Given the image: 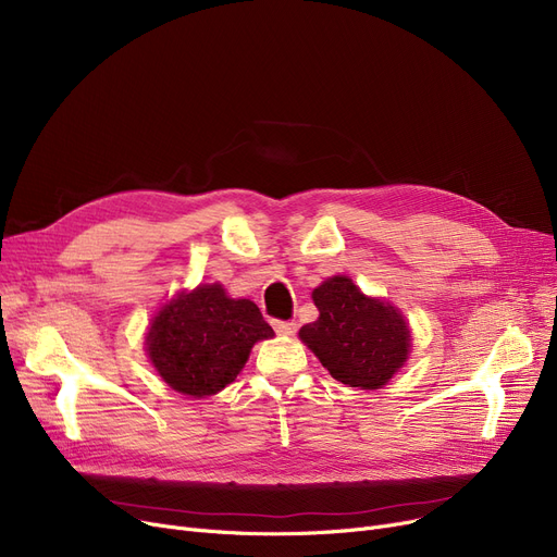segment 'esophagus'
I'll return each instance as SVG.
<instances>
[{"mask_svg": "<svg viewBox=\"0 0 557 557\" xmlns=\"http://www.w3.org/2000/svg\"><path fill=\"white\" fill-rule=\"evenodd\" d=\"M273 327H275V332L282 334V336H288V334L296 332V323H294V320H275Z\"/></svg>", "mask_w": 557, "mask_h": 557, "instance_id": "obj_1", "label": "esophagus"}]
</instances>
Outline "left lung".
I'll list each match as a JSON object with an SVG mask.
<instances>
[{
	"label": "left lung",
	"instance_id": "8db88e82",
	"mask_svg": "<svg viewBox=\"0 0 557 557\" xmlns=\"http://www.w3.org/2000/svg\"><path fill=\"white\" fill-rule=\"evenodd\" d=\"M318 320L300 330L336 382L352 388H382L404 366L408 327L386 302L366 298L349 277H330L313 288Z\"/></svg>",
	"mask_w": 557,
	"mask_h": 557
}]
</instances>
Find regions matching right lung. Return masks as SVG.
I'll use <instances>...</instances> for the list:
<instances>
[{"instance_id": "right-lung-1", "label": "right lung", "mask_w": 557, "mask_h": 557, "mask_svg": "<svg viewBox=\"0 0 557 557\" xmlns=\"http://www.w3.org/2000/svg\"><path fill=\"white\" fill-rule=\"evenodd\" d=\"M271 336L255 302L232 300L221 284H205L171 300L146 341L153 366L173 391L205 397L232 384L252 345Z\"/></svg>"}]
</instances>
